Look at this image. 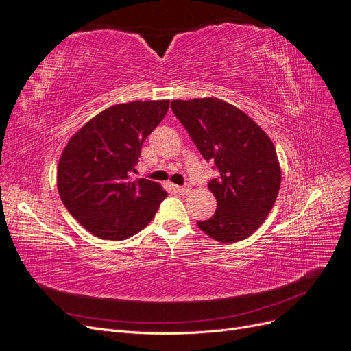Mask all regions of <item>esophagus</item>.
Returning a JSON list of instances; mask_svg holds the SVG:
<instances>
[{"instance_id":"34e87169","label":"esophagus","mask_w":351,"mask_h":351,"mask_svg":"<svg viewBox=\"0 0 351 351\" xmlns=\"http://www.w3.org/2000/svg\"><path fill=\"white\" fill-rule=\"evenodd\" d=\"M176 190L180 195H189L190 193V187L189 186H176Z\"/></svg>"}]
</instances>
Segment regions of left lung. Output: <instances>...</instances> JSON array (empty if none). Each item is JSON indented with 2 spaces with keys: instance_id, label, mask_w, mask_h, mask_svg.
Here are the masks:
<instances>
[{
  "instance_id": "obj_1",
  "label": "left lung",
  "mask_w": 351,
  "mask_h": 351,
  "mask_svg": "<svg viewBox=\"0 0 351 351\" xmlns=\"http://www.w3.org/2000/svg\"><path fill=\"white\" fill-rule=\"evenodd\" d=\"M171 108L202 156L219 171L208 184L217 210L197 227L219 243L247 239L267 219L281 184L269 136L246 112L218 98L176 99Z\"/></svg>"
}]
</instances>
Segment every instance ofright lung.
I'll return each mask as SVG.
<instances>
[{
	"label": "right lung",
	"mask_w": 351,
	"mask_h": 351,
	"mask_svg": "<svg viewBox=\"0 0 351 351\" xmlns=\"http://www.w3.org/2000/svg\"><path fill=\"white\" fill-rule=\"evenodd\" d=\"M169 101L111 105L67 142L57 167L62 204L79 224L102 240H124L155 217L167 192L159 183L130 177L142 145L161 123Z\"/></svg>",
	"instance_id": "add662e5"
}]
</instances>
